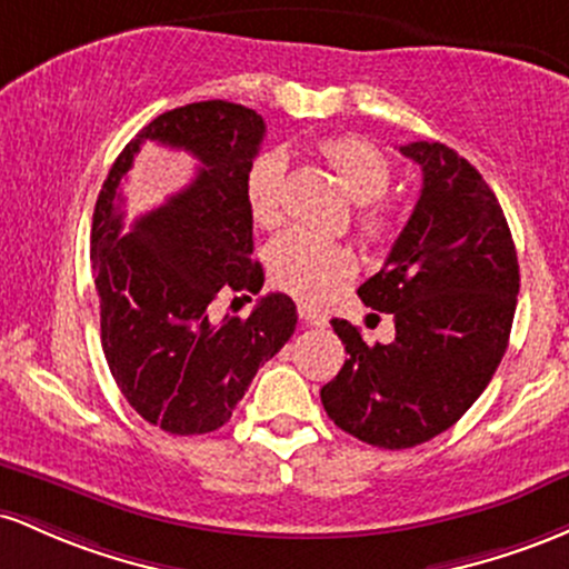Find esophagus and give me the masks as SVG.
Segmentation results:
<instances>
[{
	"label": "esophagus",
	"mask_w": 569,
	"mask_h": 569,
	"mask_svg": "<svg viewBox=\"0 0 569 569\" xmlns=\"http://www.w3.org/2000/svg\"><path fill=\"white\" fill-rule=\"evenodd\" d=\"M298 317H301L306 325H311V328H325V325H328V317H325L322 311L311 309V306H306V303L298 306Z\"/></svg>",
	"instance_id": "esophagus-1"
}]
</instances>
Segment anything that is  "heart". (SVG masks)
I'll list each match as a JSON object with an SVG mask.
<instances>
[{
  "label": "heart",
  "mask_w": 569,
  "mask_h": 569,
  "mask_svg": "<svg viewBox=\"0 0 569 569\" xmlns=\"http://www.w3.org/2000/svg\"><path fill=\"white\" fill-rule=\"evenodd\" d=\"M322 161L336 171L349 199L357 201V228L368 241H385L392 220L379 196L389 188L392 166L368 139L341 133L317 144ZM244 201L252 222L273 228L284 214V158L279 152H260L244 177ZM355 273V254L338 241L319 239L303 231H287L268 247V277L273 287L306 303H322Z\"/></svg>",
  "instance_id": "b5f03b06"
}]
</instances>
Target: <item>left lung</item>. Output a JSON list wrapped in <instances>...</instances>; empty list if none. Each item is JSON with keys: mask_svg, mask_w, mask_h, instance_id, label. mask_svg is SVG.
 Segmentation results:
<instances>
[{"mask_svg": "<svg viewBox=\"0 0 569 569\" xmlns=\"http://www.w3.org/2000/svg\"><path fill=\"white\" fill-rule=\"evenodd\" d=\"M422 166V193L385 268L357 296L395 317V341L333 330L349 360L322 387L325 411L379 449L440 436L476 403L508 349L519 258L500 201L483 177L440 142L400 147Z\"/></svg>", "mask_w": 569, "mask_h": 569, "instance_id": "obj_1", "label": "left lung"}]
</instances>
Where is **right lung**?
<instances>
[{"mask_svg":"<svg viewBox=\"0 0 569 569\" xmlns=\"http://www.w3.org/2000/svg\"><path fill=\"white\" fill-rule=\"evenodd\" d=\"M263 137V118L250 107L220 99L177 107L123 147L96 199L91 266L107 366L133 411L171 436L220 430L296 330L284 292H268L247 317L214 319L217 298L263 287L244 201ZM144 141L188 149L202 166L188 189L123 234L119 184Z\"/></svg>","mask_w":569,"mask_h":569,"instance_id":"add662e5","label":"right lung"}]
</instances>
